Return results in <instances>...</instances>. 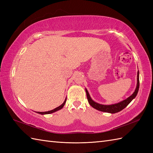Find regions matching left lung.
<instances>
[{
  "instance_id": "left-lung-1",
  "label": "left lung",
  "mask_w": 153,
  "mask_h": 153,
  "mask_svg": "<svg viewBox=\"0 0 153 153\" xmlns=\"http://www.w3.org/2000/svg\"><path fill=\"white\" fill-rule=\"evenodd\" d=\"M139 71H137V86H136V89L135 90L134 93L132 94V95L129 97L128 98H127L126 99L122 100V101L116 104H113V105H101V104L97 103L95 101H93L92 99L91 98V97L89 95V94L88 93V91L85 89L86 94H87V100H88V102L89 103V105L93 107L94 108H95L97 110H99V111L101 112H108V113H116L120 111H121L123 108H125L126 107L128 106L129 103L131 102V100L135 98V97L137 96V94L138 93L139 88Z\"/></svg>"
}]
</instances>
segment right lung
Returning <instances> with one entry per match:
<instances>
[{
	"label": "right lung",
	"mask_w": 153,
	"mask_h": 153,
	"mask_svg": "<svg viewBox=\"0 0 153 153\" xmlns=\"http://www.w3.org/2000/svg\"><path fill=\"white\" fill-rule=\"evenodd\" d=\"M66 99H65L64 102L62 104V105H61L60 106L57 107V108H54V109L52 110H50V111H47V112H37L38 114H47L53 113V112H56V111H58V110H59L62 108L63 107H64V105H65V103H66Z\"/></svg>",
	"instance_id": "obj_1"
}]
</instances>
